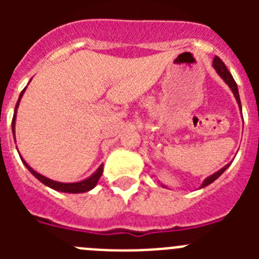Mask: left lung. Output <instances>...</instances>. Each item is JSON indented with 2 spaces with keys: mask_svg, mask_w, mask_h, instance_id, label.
Masks as SVG:
<instances>
[{
  "mask_svg": "<svg viewBox=\"0 0 259 259\" xmlns=\"http://www.w3.org/2000/svg\"><path fill=\"white\" fill-rule=\"evenodd\" d=\"M212 67L217 70V72H218L219 76L222 77V79L226 81V84H228V87L231 88V91L233 92V95H235V98H236L237 104H239L240 106V110H241V101H240V96H239V89H237V85H236V81H235V79L232 77V75H231L230 71L227 70V67H226V65H224L223 62H222V59L219 58V57H215L214 61H212ZM230 166V164H226V166L223 167V168H221L219 171H217L215 174H212V175H210L209 178H206V179L203 180L202 185H201V188H203V187H206V185L211 184L214 180H217L219 178V176L222 175V174L224 172V171L227 170V167Z\"/></svg>",
  "mask_w": 259,
  "mask_h": 259,
  "instance_id": "obj_1",
  "label": "left lung"
}]
</instances>
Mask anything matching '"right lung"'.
I'll return each instance as SVG.
<instances>
[{"mask_svg": "<svg viewBox=\"0 0 259 259\" xmlns=\"http://www.w3.org/2000/svg\"><path fill=\"white\" fill-rule=\"evenodd\" d=\"M23 93H24V89H23L22 93H20L19 100H18L17 105H15V114H14L13 123H11L13 135H15V118H17V109H18V106H19V101H20V98H22ZM20 159H22L23 163L26 164V167L29 170V172L35 176L36 179L40 180L42 184H45L47 187H49V188L54 189V191L65 192V193H83V192L91 191V189L95 188L96 184H97L98 180H100V178H101L102 171H104V166L101 164V166L97 168V171H96L92 176H89L88 179L81 180V182H77V183H59V182H54V180H52V179H48V178H45L44 175H41V174L36 172L33 168H31V167L26 163V161H24L22 157H20Z\"/></svg>", "mask_w": 259, "mask_h": 259, "instance_id": "obj_1", "label": "right lung"}]
</instances>
